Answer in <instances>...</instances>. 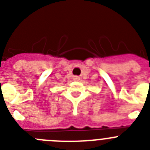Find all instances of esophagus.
<instances>
[{"label":"esophagus","mask_w":150,"mask_h":150,"mask_svg":"<svg viewBox=\"0 0 150 150\" xmlns=\"http://www.w3.org/2000/svg\"><path fill=\"white\" fill-rule=\"evenodd\" d=\"M73 79H74V80H75V81H79L80 78L78 76H74V77H73Z\"/></svg>","instance_id":"34e87169"}]
</instances>
